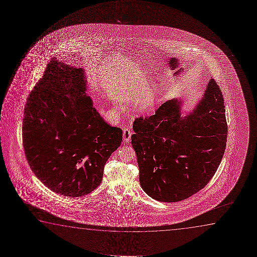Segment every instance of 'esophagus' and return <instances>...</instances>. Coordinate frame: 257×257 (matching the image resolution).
I'll list each match as a JSON object with an SVG mask.
<instances>
[{
    "mask_svg": "<svg viewBox=\"0 0 257 257\" xmlns=\"http://www.w3.org/2000/svg\"><path fill=\"white\" fill-rule=\"evenodd\" d=\"M131 137H132V134H131L130 129L125 128L123 131V141L125 142H129L131 141Z\"/></svg>",
    "mask_w": 257,
    "mask_h": 257,
    "instance_id": "34e87169",
    "label": "esophagus"
}]
</instances>
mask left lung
I'll use <instances>...</instances> for the list:
<instances>
[{
  "instance_id": "8db88e82",
  "label": "left lung",
  "mask_w": 257,
  "mask_h": 257,
  "mask_svg": "<svg viewBox=\"0 0 257 257\" xmlns=\"http://www.w3.org/2000/svg\"><path fill=\"white\" fill-rule=\"evenodd\" d=\"M221 90L213 79L189 115L181 101L164 102L150 116L134 122L132 145L137 154L140 183L149 197L178 202L206 186L220 164L227 140Z\"/></svg>"
}]
</instances>
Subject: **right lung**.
Listing matches in <instances>:
<instances>
[{"label":"right lung","mask_w":257,"mask_h":257,"mask_svg":"<svg viewBox=\"0 0 257 257\" xmlns=\"http://www.w3.org/2000/svg\"><path fill=\"white\" fill-rule=\"evenodd\" d=\"M85 91L83 70L53 58L25 107L29 165L47 188L66 197H82L100 185L106 162L123 138Z\"/></svg>","instance_id":"obj_1"}]
</instances>
